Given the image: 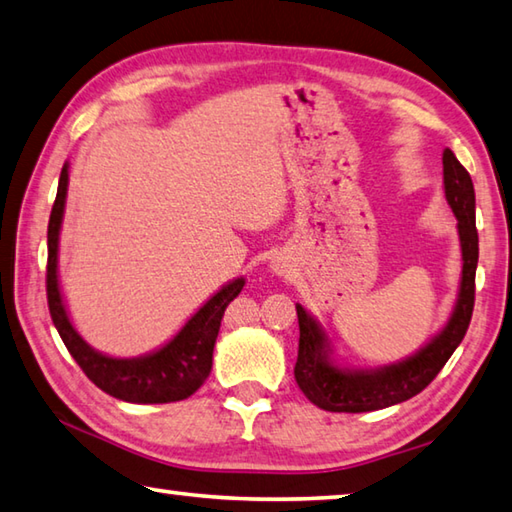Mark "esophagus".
<instances>
[{"mask_svg":"<svg viewBox=\"0 0 512 512\" xmlns=\"http://www.w3.org/2000/svg\"><path fill=\"white\" fill-rule=\"evenodd\" d=\"M273 271H275L277 275H284V273H288V266L282 262V259H275V262H273Z\"/></svg>","mask_w":512,"mask_h":512,"instance_id":"esophagus-1","label":"esophagus"}]
</instances>
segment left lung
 <instances>
[{
  "label": "left lung",
  "mask_w": 512,
  "mask_h": 512,
  "mask_svg": "<svg viewBox=\"0 0 512 512\" xmlns=\"http://www.w3.org/2000/svg\"><path fill=\"white\" fill-rule=\"evenodd\" d=\"M443 185L445 199L459 221L463 271L452 318L430 345L396 365L378 369H342L329 360V340L318 320H313L300 304H295L297 322H300L295 380L304 396L320 410L358 414L407 401L432 383L466 336L472 309H475L479 235L475 224V185L452 150L443 152Z\"/></svg>",
  "instance_id": "8db88e82"
}]
</instances>
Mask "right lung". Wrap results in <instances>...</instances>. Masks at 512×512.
<instances>
[{
    "label": "right lung",
    "mask_w": 512,
    "mask_h": 512,
    "mask_svg": "<svg viewBox=\"0 0 512 512\" xmlns=\"http://www.w3.org/2000/svg\"><path fill=\"white\" fill-rule=\"evenodd\" d=\"M69 167L60 172L58 194L49 219V262H46V300L51 320L58 329L64 347L85 371L87 378L109 396L127 403H176L192 396L206 383L212 369V351L219 336L226 306L244 288V277L221 288L201 309L185 322V327L159 351L141 358H111L91 349L78 336L64 309L58 282V241L67 203Z\"/></svg>",
    "instance_id": "add662e5"
}]
</instances>
